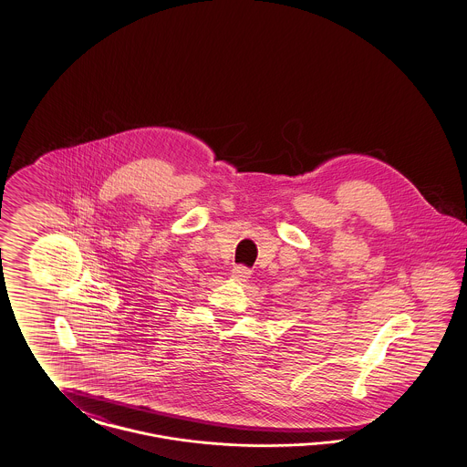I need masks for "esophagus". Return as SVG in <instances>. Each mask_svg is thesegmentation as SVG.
<instances>
[{
	"mask_svg": "<svg viewBox=\"0 0 467 467\" xmlns=\"http://www.w3.org/2000/svg\"><path fill=\"white\" fill-rule=\"evenodd\" d=\"M250 275H252V271L244 266H234L233 271H231V276L234 280H240V282H246L250 278Z\"/></svg>",
	"mask_w": 467,
	"mask_h": 467,
	"instance_id": "1",
	"label": "esophagus"
}]
</instances>
